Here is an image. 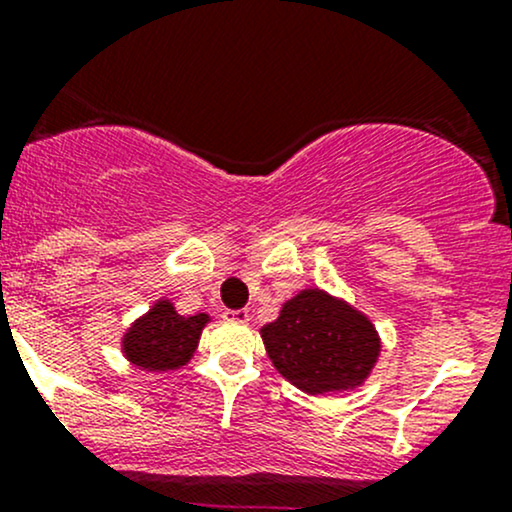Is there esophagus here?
<instances>
[{"mask_svg":"<svg viewBox=\"0 0 512 512\" xmlns=\"http://www.w3.org/2000/svg\"><path fill=\"white\" fill-rule=\"evenodd\" d=\"M223 320L236 322V325H248L250 313L248 310H226V313H223Z\"/></svg>","mask_w":512,"mask_h":512,"instance_id":"34e87169","label":"esophagus"}]
</instances>
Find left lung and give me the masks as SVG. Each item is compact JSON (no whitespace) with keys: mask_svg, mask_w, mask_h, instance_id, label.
<instances>
[{"mask_svg":"<svg viewBox=\"0 0 512 512\" xmlns=\"http://www.w3.org/2000/svg\"><path fill=\"white\" fill-rule=\"evenodd\" d=\"M260 334L274 368L308 395L363 385L383 349L368 315L322 289L296 293Z\"/></svg>","mask_w":512,"mask_h":512,"instance_id":"left-lung-1","label":"left lung"}]
</instances>
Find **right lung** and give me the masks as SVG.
Segmentation results:
<instances>
[{
	"instance_id": "obj_1",
	"label": "right lung",
	"mask_w": 512,
	"mask_h": 512,
	"mask_svg": "<svg viewBox=\"0 0 512 512\" xmlns=\"http://www.w3.org/2000/svg\"><path fill=\"white\" fill-rule=\"evenodd\" d=\"M209 320L207 313L180 315L168 298H158L149 313L137 317L122 334V354L132 366L149 373L182 368L195 356Z\"/></svg>"
}]
</instances>
